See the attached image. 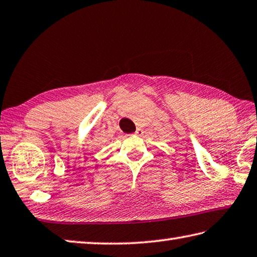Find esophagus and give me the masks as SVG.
Returning <instances> with one entry per match:
<instances>
[{"label": "esophagus", "mask_w": 257, "mask_h": 257, "mask_svg": "<svg viewBox=\"0 0 257 257\" xmlns=\"http://www.w3.org/2000/svg\"><path fill=\"white\" fill-rule=\"evenodd\" d=\"M135 135H138V136H141V135H143V130L141 128H138L136 132H135Z\"/></svg>", "instance_id": "1"}]
</instances>
